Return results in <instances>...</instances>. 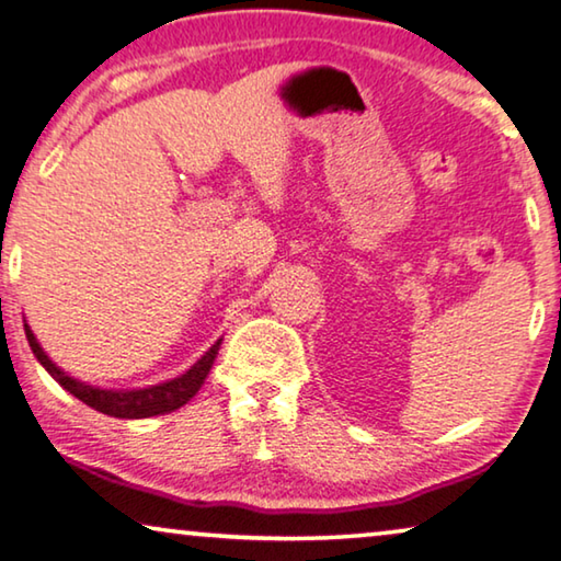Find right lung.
<instances>
[{
    "label": "right lung",
    "instance_id": "right-lung-1",
    "mask_svg": "<svg viewBox=\"0 0 561 561\" xmlns=\"http://www.w3.org/2000/svg\"><path fill=\"white\" fill-rule=\"evenodd\" d=\"M26 332V342H30L34 357L39 359L44 369L55 377L61 387L67 389L69 394H75L79 402H84L87 407L96 409V412L117 416V420H145V416H157V414H167L174 412V409L184 407L190 399L199 392V387L207 379L211 364H215V357L219 352L221 340L209 346V352H204V357L184 371L182 377L169 379L164 385H154L147 389H129V392H114V389H100L92 385H84L75 377H69L67 371H61L55 362H51L47 354L37 342V336L32 334L30 324H24Z\"/></svg>",
    "mask_w": 561,
    "mask_h": 561
}]
</instances>
